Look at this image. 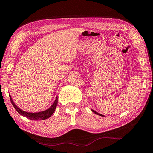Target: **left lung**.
Listing matches in <instances>:
<instances>
[{"instance_id": "8db88e82", "label": "left lung", "mask_w": 153, "mask_h": 153, "mask_svg": "<svg viewBox=\"0 0 153 153\" xmlns=\"http://www.w3.org/2000/svg\"><path fill=\"white\" fill-rule=\"evenodd\" d=\"M92 111H93L94 113H95V114H98V115H99V116H102L100 114H99V113H98V112H96V111H94V110H93V109H92Z\"/></svg>"}]
</instances>
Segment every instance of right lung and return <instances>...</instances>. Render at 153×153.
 Returning <instances> with one entry per match:
<instances>
[{
  "mask_svg": "<svg viewBox=\"0 0 153 153\" xmlns=\"http://www.w3.org/2000/svg\"><path fill=\"white\" fill-rule=\"evenodd\" d=\"M10 100H11L12 104L15 109L17 111V112L19 114H20L21 115L23 116V117H27V119H30V120H45L48 118L51 117L56 109V107H57V96L56 98L55 102L53 104L51 105V107L50 108L46 109V110L41 111V112H36V113H30V112H26V111H23L22 109H19L18 107L16 106V105L14 104V102H13L12 99L11 98V96L10 95Z\"/></svg>",
  "mask_w": 153,
  "mask_h": 153,
  "instance_id": "add662e5",
  "label": "right lung"
}]
</instances>
